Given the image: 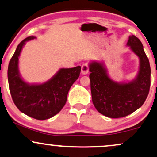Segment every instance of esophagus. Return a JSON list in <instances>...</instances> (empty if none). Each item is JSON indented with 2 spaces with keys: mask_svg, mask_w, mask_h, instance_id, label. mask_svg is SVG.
Segmentation results:
<instances>
[{
  "mask_svg": "<svg viewBox=\"0 0 157 157\" xmlns=\"http://www.w3.org/2000/svg\"><path fill=\"white\" fill-rule=\"evenodd\" d=\"M88 70H89V68H88V66L87 64H84L82 65V67H81V72H82V75H87L88 73Z\"/></svg>",
  "mask_w": 157,
  "mask_h": 157,
  "instance_id": "esophagus-1",
  "label": "esophagus"
}]
</instances>
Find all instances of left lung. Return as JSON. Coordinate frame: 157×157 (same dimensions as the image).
Listing matches in <instances>:
<instances>
[{
  "label": "left lung",
  "instance_id": "1",
  "mask_svg": "<svg viewBox=\"0 0 157 157\" xmlns=\"http://www.w3.org/2000/svg\"><path fill=\"white\" fill-rule=\"evenodd\" d=\"M127 45L140 59L136 78L128 83L113 81L107 75L104 64L93 61L89 64L90 90L97 111L110 118H120L132 114L144 104L149 93L151 67L141 42L130 35Z\"/></svg>",
  "mask_w": 157,
  "mask_h": 157
}]
</instances>
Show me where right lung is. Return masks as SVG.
Segmentation results:
<instances>
[{
	"instance_id": "right-lung-1",
	"label": "right lung",
	"mask_w": 157,
	"mask_h": 157,
	"mask_svg": "<svg viewBox=\"0 0 157 157\" xmlns=\"http://www.w3.org/2000/svg\"><path fill=\"white\" fill-rule=\"evenodd\" d=\"M35 38L27 37L18 45L9 61L8 80L13 101L19 110L30 117L44 120L62 109L69 89L80 76L81 67L59 69L51 80L43 84L30 85L25 82L18 69L19 57L26 41Z\"/></svg>"
}]
</instances>
